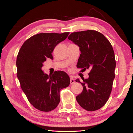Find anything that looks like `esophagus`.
I'll use <instances>...</instances> for the list:
<instances>
[{
    "label": "esophagus",
    "mask_w": 133,
    "mask_h": 133,
    "mask_svg": "<svg viewBox=\"0 0 133 133\" xmlns=\"http://www.w3.org/2000/svg\"><path fill=\"white\" fill-rule=\"evenodd\" d=\"M70 84H73L75 83V80L73 79V76H70Z\"/></svg>",
    "instance_id": "34e87169"
}]
</instances>
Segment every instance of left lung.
<instances>
[{
  "mask_svg": "<svg viewBox=\"0 0 133 133\" xmlns=\"http://www.w3.org/2000/svg\"><path fill=\"white\" fill-rule=\"evenodd\" d=\"M79 47L77 67L90 70L89 78L76 79L83 91L76 101L83 109L94 111L103 107L110 95L115 78V54L109 41L99 32L89 30L74 32L68 38Z\"/></svg>",
  "mask_w": 133,
  "mask_h": 133,
  "instance_id": "1",
  "label": "left lung"
}]
</instances>
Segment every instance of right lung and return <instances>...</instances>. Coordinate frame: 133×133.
<instances>
[{
	"label": "right lung",
	"mask_w": 133,
	"mask_h": 133,
	"mask_svg": "<svg viewBox=\"0 0 133 133\" xmlns=\"http://www.w3.org/2000/svg\"><path fill=\"white\" fill-rule=\"evenodd\" d=\"M69 33H40L24 43L17 58V76L30 103L43 111L57 107L61 89L69 85V75L63 71L48 75L42 68L46 59H53L52 53L58 44Z\"/></svg>",
	"instance_id": "add662e5"
}]
</instances>
